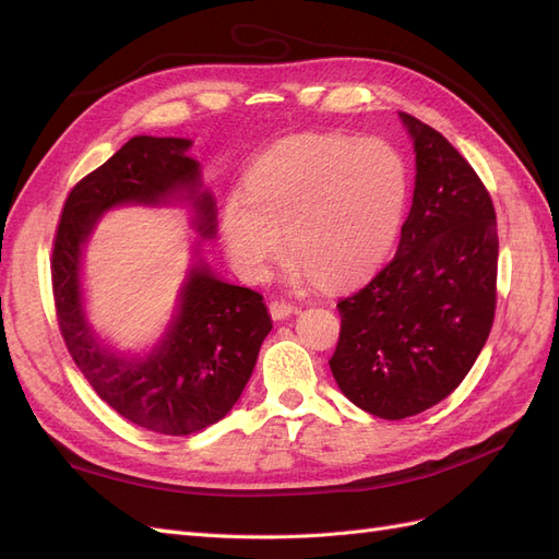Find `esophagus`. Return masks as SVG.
Returning a JSON list of instances; mask_svg holds the SVG:
<instances>
[{
    "label": "esophagus",
    "mask_w": 559,
    "mask_h": 559,
    "mask_svg": "<svg viewBox=\"0 0 559 559\" xmlns=\"http://www.w3.org/2000/svg\"><path fill=\"white\" fill-rule=\"evenodd\" d=\"M267 310H270V317H273V319H286L289 314H294L298 308L294 306V302H289V300L275 298V300L267 302Z\"/></svg>",
    "instance_id": "34e87169"
}]
</instances>
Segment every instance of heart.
I'll return each mask as SVG.
<instances>
[{"label": "heart", "instance_id": "heart-1", "mask_svg": "<svg viewBox=\"0 0 559 559\" xmlns=\"http://www.w3.org/2000/svg\"><path fill=\"white\" fill-rule=\"evenodd\" d=\"M405 200V163L389 144L302 134L270 148L249 167L245 193L224 200L222 240L235 270L261 280L286 233L294 277L341 286L386 259Z\"/></svg>", "mask_w": 559, "mask_h": 559}]
</instances>
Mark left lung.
<instances>
[{
	"label": "left lung",
	"mask_w": 559,
	"mask_h": 559,
	"mask_svg": "<svg viewBox=\"0 0 559 559\" xmlns=\"http://www.w3.org/2000/svg\"><path fill=\"white\" fill-rule=\"evenodd\" d=\"M415 140V193L380 273L341 298L331 373L361 411L413 417L466 378L497 310L499 235L485 183L441 132L401 114Z\"/></svg>",
	"instance_id": "8db88e82"
}]
</instances>
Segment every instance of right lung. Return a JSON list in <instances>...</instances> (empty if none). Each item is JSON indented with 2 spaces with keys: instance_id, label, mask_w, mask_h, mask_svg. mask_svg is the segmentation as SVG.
Masks as SVG:
<instances>
[{
  "instance_id": "obj_1",
  "label": "right lung",
  "mask_w": 559,
  "mask_h": 559,
  "mask_svg": "<svg viewBox=\"0 0 559 559\" xmlns=\"http://www.w3.org/2000/svg\"><path fill=\"white\" fill-rule=\"evenodd\" d=\"M189 140L132 138L67 195L50 257L56 317L62 341L97 396L132 425L165 436H189L222 419L257 366L263 337L273 329L263 296L216 280L195 265L181 292L179 314L160 347L144 361H126L91 335L83 319L81 247L99 218L123 202H158L186 195L198 228L214 235V200L200 191V170L186 156Z\"/></svg>"
}]
</instances>
